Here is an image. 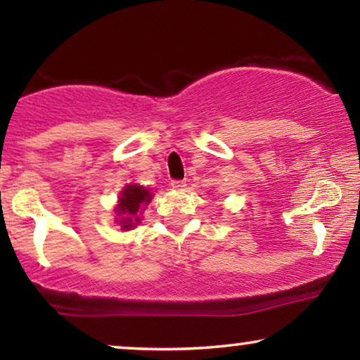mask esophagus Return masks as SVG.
Returning <instances> with one entry per match:
<instances>
[{
    "instance_id": "1",
    "label": "esophagus",
    "mask_w": 360,
    "mask_h": 360,
    "mask_svg": "<svg viewBox=\"0 0 360 360\" xmlns=\"http://www.w3.org/2000/svg\"><path fill=\"white\" fill-rule=\"evenodd\" d=\"M170 186L174 190H184V186H186L185 180H170Z\"/></svg>"
}]
</instances>
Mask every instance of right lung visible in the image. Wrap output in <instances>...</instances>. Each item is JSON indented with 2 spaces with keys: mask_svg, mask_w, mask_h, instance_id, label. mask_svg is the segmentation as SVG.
Listing matches in <instances>:
<instances>
[{
  "mask_svg": "<svg viewBox=\"0 0 360 360\" xmlns=\"http://www.w3.org/2000/svg\"><path fill=\"white\" fill-rule=\"evenodd\" d=\"M152 195L149 190H146L144 186L139 185H127L124 190H122L120 205H117V214L121 216V219L117 223H121L122 229H129L137 223H141L139 213L141 206L147 205L150 201Z\"/></svg>",
  "mask_w": 360,
  "mask_h": 360,
  "instance_id": "right-lung-1",
  "label": "right lung"
}]
</instances>
